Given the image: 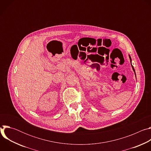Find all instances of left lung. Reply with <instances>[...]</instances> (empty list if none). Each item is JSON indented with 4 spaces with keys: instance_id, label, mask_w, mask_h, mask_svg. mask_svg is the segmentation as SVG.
<instances>
[{
    "instance_id": "left-lung-1",
    "label": "left lung",
    "mask_w": 151,
    "mask_h": 151,
    "mask_svg": "<svg viewBox=\"0 0 151 151\" xmlns=\"http://www.w3.org/2000/svg\"><path fill=\"white\" fill-rule=\"evenodd\" d=\"M129 55V58H130V62H131V65H132V69H133V71H134V72L135 76H136V72H135V70H134V68H133V65H132V58H131V57H130V55Z\"/></svg>"
}]
</instances>
